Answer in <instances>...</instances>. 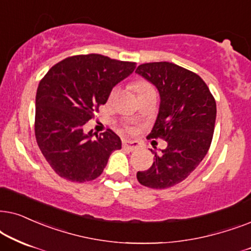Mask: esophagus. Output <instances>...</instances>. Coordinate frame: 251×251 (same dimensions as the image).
Returning <instances> with one entry per match:
<instances>
[{
  "label": "esophagus",
  "mask_w": 251,
  "mask_h": 251,
  "mask_svg": "<svg viewBox=\"0 0 251 251\" xmlns=\"http://www.w3.org/2000/svg\"><path fill=\"white\" fill-rule=\"evenodd\" d=\"M139 143L135 141H127V140L123 141V149L128 150V151H134V150L139 149Z\"/></svg>",
  "instance_id": "obj_1"
}]
</instances>
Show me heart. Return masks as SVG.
<instances>
[{
	"label": "heart",
	"mask_w": 251,
	"mask_h": 251,
	"mask_svg": "<svg viewBox=\"0 0 251 251\" xmlns=\"http://www.w3.org/2000/svg\"><path fill=\"white\" fill-rule=\"evenodd\" d=\"M133 87H134L135 92L138 93V95L142 94V93H145L147 91H150V89H153V87L150 85L148 81H146V80H138V81H135L134 83H133ZM115 93H116L115 89L111 91V93H110V99L113 98ZM128 131H132V129L128 128Z\"/></svg>",
	"instance_id": "1"
}]
</instances>
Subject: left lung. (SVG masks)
I'll return each mask as SVG.
<instances>
[{"mask_svg":"<svg viewBox=\"0 0 251 251\" xmlns=\"http://www.w3.org/2000/svg\"><path fill=\"white\" fill-rule=\"evenodd\" d=\"M135 72L160 95L158 116L147 139L168 142L160 153L151 150L152 165L136 178L149 188H169L185 180L208 152L215 131V98L201 76L173 63H145Z\"/></svg>","mask_w":251,"mask_h":251,"instance_id":"1","label":"left lung"}]
</instances>
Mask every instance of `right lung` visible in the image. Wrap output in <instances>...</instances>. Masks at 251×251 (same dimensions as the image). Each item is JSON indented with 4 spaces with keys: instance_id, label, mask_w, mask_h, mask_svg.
<instances>
[{
    "instance_id": "right-lung-1",
    "label": "right lung",
    "mask_w": 251,
    "mask_h": 251,
    "mask_svg": "<svg viewBox=\"0 0 251 251\" xmlns=\"http://www.w3.org/2000/svg\"><path fill=\"white\" fill-rule=\"evenodd\" d=\"M136 63L100 53L71 56L55 64L39 83L34 132L51 169L73 182L101 176L122 141L108 128L94 138L83 126L105 104L112 88L134 71Z\"/></svg>"
}]
</instances>
